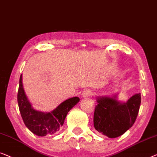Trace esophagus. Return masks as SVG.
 Returning <instances> with one entry per match:
<instances>
[{
  "label": "esophagus",
  "instance_id": "1",
  "mask_svg": "<svg viewBox=\"0 0 157 157\" xmlns=\"http://www.w3.org/2000/svg\"><path fill=\"white\" fill-rule=\"evenodd\" d=\"M92 92L90 90H85V91L82 92V97L83 98H89V97L92 96Z\"/></svg>",
  "mask_w": 157,
  "mask_h": 157
}]
</instances>
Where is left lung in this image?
I'll return each instance as SVG.
<instances>
[{
  "instance_id": "obj_1",
  "label": "left lung",
  "mask_w": 157,
  "mask_h": 157,
  "mask_svg": "<svg viewBox=\"0 0 157 157\" xmlns=\"http://www.w3.org/2000/svg\"><path fill=\"white\" fill-rule=\"evenodd\" d=\"M118 94L97 98L94 127L109 138L124 134L135 122L141 104L140 93L134 94L126 101L117 100Z\"/></svg>"
}]
</instances>
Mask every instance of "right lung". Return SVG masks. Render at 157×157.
<instances>
[{"label":"right lung","instance_id":"right-lung-1","mask_svg":"<svg viewBox=\"0 0 157 157\" xmlns=\"http://www.w3.org/2000/svg\"><path fill=\"white\" fill-rule=\"evenodd\" d=\"M22 81L21 75L17 92V103L24 124L35 135L45 136L47 134L52 135L57 133L63 125L68 112L79 102V98L75 97L67 99L50 112L38 111L32 107L24 91Z\"/></svg>","mask_w":157,"mask_h":157}]
</instances>
